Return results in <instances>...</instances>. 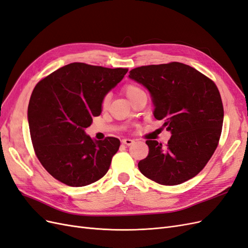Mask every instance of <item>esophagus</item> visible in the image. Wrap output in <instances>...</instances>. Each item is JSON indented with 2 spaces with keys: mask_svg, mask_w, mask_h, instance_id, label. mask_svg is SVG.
Wrapping results in <instances>:
<instances>
[{
  "mask_svg": "<svg viewBox=\"0 0 248 248\" xmlns=\"http://www.w3.org/2000/svg\"><path fill=\"white\" fill-rule=\"evenodd\" d=\"M121 141H122V144H124L126 146H131L134 142V140H130V139H123Z\"/></svg>",
  "mask_w": 248,
  "mask_h": 248,
  "instance_id": "esophagus-1",
  "label": "esophagus"
}]
</instances>
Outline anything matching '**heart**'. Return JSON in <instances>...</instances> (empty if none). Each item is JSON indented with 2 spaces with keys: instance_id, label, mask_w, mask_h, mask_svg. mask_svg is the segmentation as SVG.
I'll list each match as a JSON object with an SVG mask.
<instances>
[{
  "instance_id": "1",
  "label": "heart",
  "mask_w": 248,
  "mask_h": 248,
  "mask_svg": "<svg viewBox=\"0 0 248 248\" xmlns=\"http://www.w3.org/2000/svg\"><path fill=\"white\" fill-rule=\"evenodd\" d=\"M122 91L124 92V94L126 95L127 98H128L131 102L139 97L140 94L145 93L144 90H142L139 85L134 84V82H127L122 88ZM109 103V95L107 94L103 96V98L101 100V107L104 108L108 106Z\"/></svg>"
}]
</instances>
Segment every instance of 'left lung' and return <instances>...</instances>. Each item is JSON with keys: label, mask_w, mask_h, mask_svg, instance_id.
Wrapping results in <instances>:
<instances>
[{"label": "left lung", "mask_w": 248, "mask_h": 248, "mask_svg": "<svg viewBox=\"0 0 248 248\" xmlns=\"http://www.w3.org/2000/svg\"><path fill=\"white\" fill-rule=\"evenodd\" d=\"M155 106L154 117L170 130L168 144L148 140L149 154L139 162L145 177L161 185H178L197 176L218 146L223 106L212 79L179 62L130 70Z\"/></svg>", "instance_id": "1"}]
</instances>
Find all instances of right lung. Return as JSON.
I'll list each match as a JSON object with an SVG mask.
<instances>
[{
    "instance_id": "1",
    "label": "right lung",
    "mask_w": 248,
    "mask_h": 248,
    "mask_svg": "<svg viewBox=\"0 0 248 248\" xmlns=\"http://www.w3.org/2000/svg\"><path fill=\"white\" fill-rule=\"evenodd\" d=\"M127 71L77 62L35 86L28 108L30 134L37 158L58 181L81 187L108 172L120 140H93L85 128L101 114L103 96Z\"/></svg>"
}]
</instances>
